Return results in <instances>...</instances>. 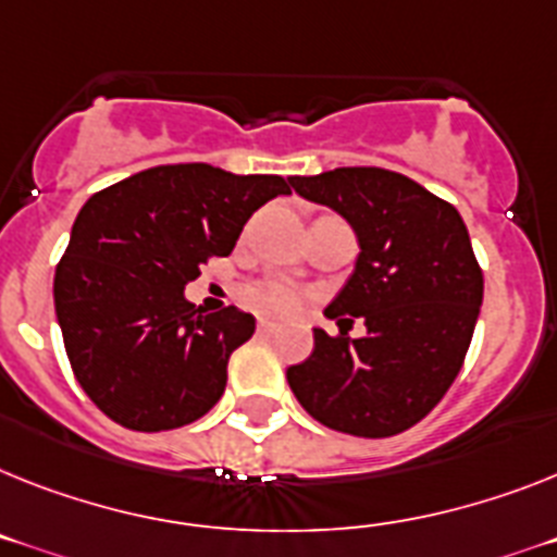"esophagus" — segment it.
Segmentation results:
<instances>
[{
  "instance_id": "obj_1",
  "label": "esophagus",
  "mask_w": 557,
  "mask_h": 557,
  "mask_svg": "<svg viewBox=\"0 0 557 557\" xmlns=\"http://www.w3.org/2000/svg\"><path fill=\"white\" fill-rule=\"evenodd\" d=\"M257 331H260L263 336H271V334H277L280 325H277V322H271V320H260V322H257Z\"/></svg>"
}]
</instances>
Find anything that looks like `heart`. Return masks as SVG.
Wrapping results in <instances>:
<instances>
[{
  "mask_svg": "<svg viewBox=\"0 0 557 557\" xmlns=\"http://www.w3.org/2000/svg\"><path fill=\"white\" fill-rule=\"evenodd\" d=\"M246 300H249V306L257 308V311L277 317L297 314L302 306L300 294L294 292L292 286H286V283H280V280H260V283H251V286L246 288Z\"/></svg>",
  "mask_w": 557,
  "mask_h": 557,
  "instance_id": "b5f03b06",
  "label": "heart"
}]
</instances>
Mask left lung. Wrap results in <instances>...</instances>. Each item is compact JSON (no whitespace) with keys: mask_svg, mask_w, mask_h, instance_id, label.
<instances>
[{"mask_svg":"<svg viewBox=\"0 0 557 557\" xmlns=\"http://www.w3.org/2000/svg\"><path fill=\"white\" fill-rule=\"evenodd\" d=\"M306 200L357 232L354 274L325 308L339 334L314 329V350L286 371L317 422L362 438L422 422L459 376L484 297V274L456 207L380 166L292 177ZM354 315L369 334L350 341Z\"/></svg>","mask_w":557,"mask_h":557,"instance_id":"1","label":"left lung"}]
</instances>
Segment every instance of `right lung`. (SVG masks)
Masks as SVG:
<instances>
[{
    "instance_id": "right-lung-1",
    "label": "right lung",
    "mask_w": 557,
    "mask_h": 557,
    "mask_svg": "<svg viewBox=\"0 0 557 557\" xmlns=\"http://www.w3.org/2000/svg\"><path fill=\"white\" fill-rule=\"evenodd\" d=\"M277 195H292L286 177L170 163L84 203L53 300L78 385L112 422L158 433L218 405L228 357L255 334V317L235 306L203 314L184 288L235 249L246 221Z\"/></svg>"
}]
</instances>
